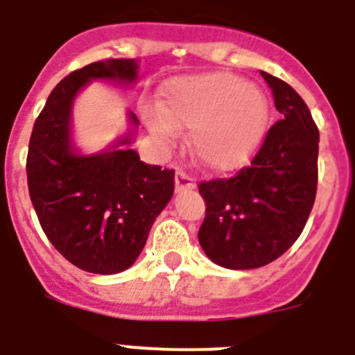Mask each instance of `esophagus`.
Masks as SVG:
<instances>
[{
	"mask_svg": "<svg viewBox=\"0 0 355 355\" xmlns=\"http://www.w3.org/2000/svg\"><path fill=\"white\" fill-rule=\"evenodd\" d=\"M196 187V181L190 174L183 171V168H178L175 171V190L181 192V190H190V188Z\"/></svg>",
	"mask_w": 355,
	"mask_h": 355,
	"instance_id": "obj_1",
	"label": "esophagus"
}]
</instances>
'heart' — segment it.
<instances>
[{
  "instance_id": "obj_1",
  "label": "heart",
  "mask_w": 355,
  "mask_h": 355,
  "mask_svg": "<svg viewBox=\"0 0 355 355\" xmlns=\"http://www.w3.org/2000/svg\"><path fill=\"white\" fill-rule=\"evenodd\" d=\"M163 112L149 117L150 131L163 140L178 126L192 128L197 158L215 171H231L250 158L268 119V103L258 87L229 72L183 76L163 89Z\"/></svg>"
}]
</instances>
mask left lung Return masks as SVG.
Returning a JSON list of instances; mask_svg holds the SVG:
<instances>
[{
	"mask_svg": "<svg viewBox=\"0 0 355 355\" xmlns=\"http://www.w3.org/2000/svg\"><path fill=\"white\" fill-rule=\"evenodd\" d=\"M261 76L283 119L249 167L199 183L206 202L199 243L213 263L231 270L259 268L286 252L309 218L318 184L320 133L311 112L286 81Z\"/></svg>",
	"mask_w": 355,
	"mask_h": 355,
	"instance_id": "1",
	"label": "left lung"
}]
</instances>
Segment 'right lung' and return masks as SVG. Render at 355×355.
<instances>
[{
    "label": "right lung",
    "mask_w": 355,
    "mask_h": 355,
    "mask_svg": "<svg viewBox=\"0 0 355 355\" xmlns=\"http://www.w3.org/2000/svg\"><path fill=\"white\" fill-rule=\"evenodd\" d=\"M139 64L108 58L72 71L49 94L33 124L26 158L28 190L42 231L67 261L90 274H119L135 263L156 216L174 193V171L140 162L128 149L78 155L71 110L92 80H137ZM133 126L139 119L130 115Z\"/></svg>",
    "instance_id": "obj_1"
}]
</instances>
